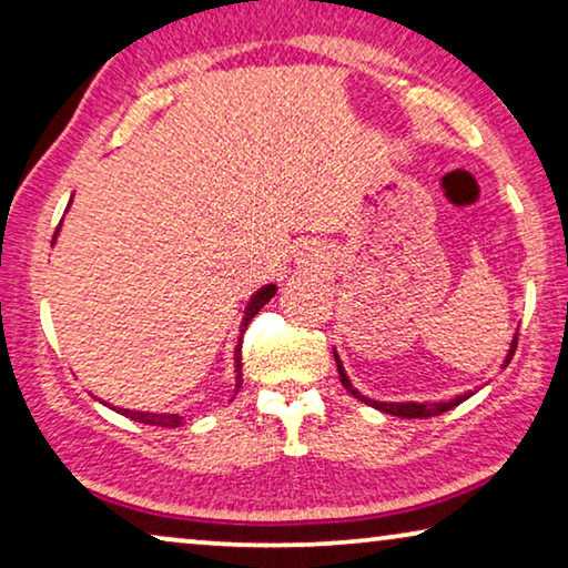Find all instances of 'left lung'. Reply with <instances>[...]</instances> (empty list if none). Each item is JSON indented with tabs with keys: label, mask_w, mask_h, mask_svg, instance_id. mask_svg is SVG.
Returning a JSON list of instances; mask_svg holds the SVG:
<instances>
[{
	"label": "left lung",
	"mask_w": 568,
	"mask_h": 568,
	"mask_svg": "<svg viewBox=\"0 0 568 568\" xmlns=\"http://www.w3.org/2000/svg\"><path fill=\"white\" fill-rule=\"evenodd\" d=\"M515 346H518V334L513 336L510 352H507L503 367L510 365V359H513V354H515ZM334 359H336L338 377H342V385L346 387V390H349L354 397H357V400L367 403V405H372V408H377V410H383V413H390V416H397V418H430V416H442V413L456 408V405L464 403V400H467V397L471 395V393L456 395V397H452V400H448V403H379V400H372V397H365L359 390H354V385L349 383V377H346V372H344V367H342V359H338L336 352H334Z\"/></svg>",
	"instance_id": "left-lung-1"
}]
</instances>
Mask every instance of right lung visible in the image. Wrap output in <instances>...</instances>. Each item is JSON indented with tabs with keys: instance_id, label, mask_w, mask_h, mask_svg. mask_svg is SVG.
<instances>
[{
	"instance_id": "add662e5",
	"label": "right lung",
	"mask_w": 568,
	"mask_h": 568,
	"mask_svg": "<svg viewBox=\"0 0 568 568\" xmlns=\"http://www.w3.org/2000/svg\"><path fill=\"white\" fill-rule=\"evenodd\" d=\"M58 230H61V226H58ZM58 230H55V236H58ZM55 236H53V242H55ZM277 293V285H262L260 291L252 295L250 298V303H247V308H244V318H242V332L244 328H247V324L252 318L257 316V311L265 306V303L273 298V295ZM234 372H236V390H240V385H242V338H240V344H236V349H234ZM104 405H109V403H104ZM112 408L116 410V413H122V416H126V418H132V420H138V423H145V426H163V428H175V426H181L183 423V416H175V413H145V410H126V408H116V405H112Z\"/></svg>"
}]
</instances>
